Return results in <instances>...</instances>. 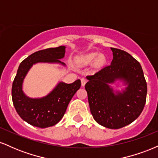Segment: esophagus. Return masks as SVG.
I'll list each match as a JSON object with an SVG mask.
<instances>
[{
    "label": "esophagus",
    "instance_id": "obj_1",
    "mask_svg": "<svg viewBox=\"0 0 158 158\" xmlns=\"http://www.w3.org/2000/svg\"><path fill=\"white\" fill-rule=\"evenodd\" d=\"M81 86L84 87L85 85V84H86V82H87L86 79H84V78H82V79H81Z\"/></svg>",
    "mask_w": 158,
    "mask_h": 158
}]
</instances>
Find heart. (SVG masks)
<instances>
[{
	"label": "heart",
	"instance_id": "obj_1",
	"mask_svg": "<svg viewBox=\"0 0 158 158\" xmlns=\"http://www.w3.org/2000/svg\"><path fill=\"white\" fill-rule=\"evenodd\" d=\"M98 55H99V54L97 52H89V53L77 56L76 58L75 61L77 64L88 65L91 62H93L95 59L97 58L95 62H94V64H95V66L99 67L103 64L105 61V57L102 55H100L99 56H98Z\"/></svg>",
	"mask_w": 158,
	"mask_h": 158
}]
</instances>
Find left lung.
Listing matches in <instances>:
<instances>
[{
    "mask_svg": "<svg viewBox=\"0 0 158 158\" xmlns=\"http://www.w3.org/2000/svg\"><path fill=\"white\" fill-rule=\"evenodd\" d=\"M113 60L95 74L86 77L85 84L90 110L97 123L110 129L128 126L144 108L147 85L142 67L129 53L110 48ZM121 81L127 87L122 92L110 86Z\"/></svg>",
    "mask_w": 158,
    "mask_h": 158,
    "instance_id": "obj_1",
    "label": "left lung"
}]
</instances>
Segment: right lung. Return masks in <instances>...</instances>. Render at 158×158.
Instances as JSON below:
<instances>
[{
    "instance_id": "right-lung-1",
    "label": "right lung",
    "mask_w": 158,
    "mask_h": 158,
    "mask_svg": "<svg viewBox=\"0 0 158 158\" xmlns=\"http://www.w3.org/2000/svg\"><path fill=\"white\" fill-rule=\"evenodd\" d=\"M65 47L39 50L21 61L12 87V98L15 108L27 123L39 128L55 126L63 117L67 108L76 92L80 88L81 81L71 84L60 81L48 95L41 98H30L23 93L24 78L32 65L36 63H56L65 66L59 59L65 54Z\"/></svg>"
}]
</instances>
